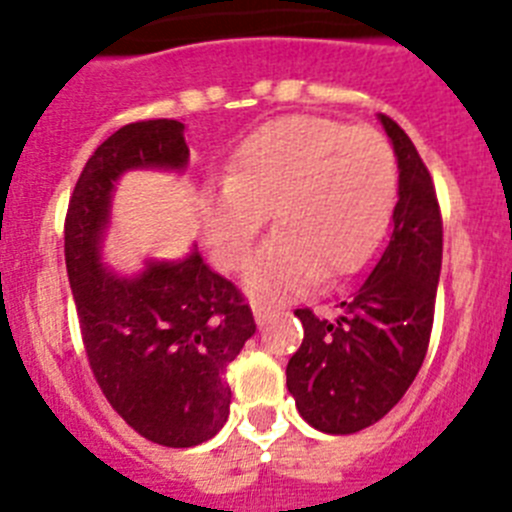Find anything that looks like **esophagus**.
Instances as JSON below:
<instances>
[{"label":"esophagus","mask_w":512,"mask_h":512,"mask_svg":"<svg viewBox=\"0 0 512 512\" xmlns=\"http://www.w3.org/2000/svg\"><path fill=\"white\" fill-rule=\"evenodd\" d=\"M253 320H256V325H266V320H269V315H271V310L266 305H261V302H253Z\"/></svg>","instance_id":"esophagus-1"}]
</instances>
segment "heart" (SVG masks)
<instances>
[{"instance_id": "1", "label": "heart", "mask_w": 512, "mask_h": 512, "mask_svg": "<svg viewBox=\"0 0 512 512\" xmlns=\"http://www.w3.org/2000/svg\"><path fill=\"white\" fill-rule=\"evenodd\" d=\"M397 161L374 130L318 115L264 122L243 140L230 174L202 189L200 215L212 259L241 269L271 210L279 230L243 274L251 295H292L318 277L359 269L390 225Z\"/></svg>"}]
</instances>
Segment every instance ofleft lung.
Segmentation results:
<instances>
[{"label": "left lung", "instance_id": "left-lung-1", "mask_svg": "<svg viewBox=\"0 0 512 512\" xmlns=\"http://www.w3.org/2000/svg\"><path fill=\"white\" fill-rule=\"evenodd\" d=\"M400 169L392 233L333 320L297 310L305 338L287 364L302 420L346 436L390 413L423 366L441 277L443 230L431 174L408 133L379 115Z\"/></svg>", "mask_w": 512, "mask_h": 512}]
</instances>
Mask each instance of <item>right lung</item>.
<instances>
[{"label":"right lung","instance_id":"obj_1","mask_svg":"<svg viewBox=\"0 0 512 512\" xmlns=\"http://www.w3.org/2000/svg\"><path fill=\"white\" fill-rule=\"evenodd\" d=\"M184 122L125 125L94 151L66 212L63 253L94 379L115 413L171 449L205 443L225 425V369L256 333L241 292L202 261L143 259L138 271L104 261L112 200L128 171L184 174Z\"/></svg>","mask_w":512,"mask_h":512}]
</instances>
